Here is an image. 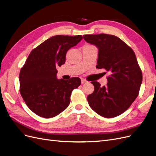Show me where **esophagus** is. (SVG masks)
Here are the masks:
<instances>
[{"label": "esophagus", "mask_w": 156, "mask_h": 156, "mask_svg": "<svg viewBox=\"0 0 156 156\" xmlns=\"http://www.w3.org/2000/svg\"><path fill=\"white\" fill-rule=\"evenodd\" d=\"M87 83V80L83 79V78H81V83H82V84H84V83Z\"/></svg>", "instance_id": "1"}]
</instances>
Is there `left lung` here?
I'll list each match as a JSON object with an SVG mask.
<instances>
[{
	"mask_svg": "<svg viewBox=\"0 0 156 156\" xmlns=\"http://www.w3.org/2000/svg\"><path fill=\"white\" fill-rule=\"evenodd\" d=\"M83 38L98 48L96 68L110 72L107 86L97 81L87 97L90 107L99 115L113 118L124 112L139 95L143 75L135 54L126 43L114 35L85 34Z\"/></svg>",
	"mask_w": 156,
	"mask_h": 156,
	"instance_id": "left-lung-1",
	"label": "left lung"
}]
</instances>
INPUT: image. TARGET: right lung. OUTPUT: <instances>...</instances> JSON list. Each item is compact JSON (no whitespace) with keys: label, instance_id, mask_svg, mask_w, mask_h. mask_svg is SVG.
I'll return each mask as SVG.
<instances>
[{"label":"right lung","instance_id":"obj_1","mask_svg":"<svg viewBox=\"0 0 156 156\" xmlns=\"http://www.w3.org/2000/svg\"><path fill=\"white\" fill-rule=\"evenodd\" d=\"M83 39L54 36L33 49L20 73V94L27 105L39 116L49 119L59 115L70 103L72 92L81 83L79 77L57 79L56 67L65 63L67 51Z\"/></svg>","mask_w":156,"mask_h":156}]
</instances>
